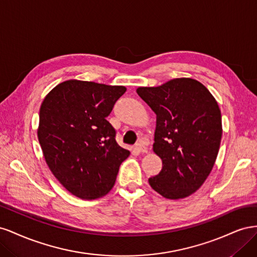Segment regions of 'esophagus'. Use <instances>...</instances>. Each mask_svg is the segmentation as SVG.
<instances>
[{"mask_svg": "<svg viewBox=\"0 0 257 257\" xmlns=\"http://www.w3.org/2000/svg\"><path fill=\"white\" fill-rule=\"evenodd\" d=\"M136 149H137L139 152H143V153L148 152V148H147L144 144H137V145H136Z\"/></svg>", "mask_w": 257, "mask_h": 257, "instance_id": "obj_1", "label": "esophagus"}]
</instances>
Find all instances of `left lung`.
I'll return each mask as SVG.
<instances>
[{
	"instance_id": "left-lung-1",
	"label": "left lung",
	"mask_w": 257,
	"mask_h": 257,
	"mask_svg": "<svg viewBox=\"0 0 257 257\" xmlns=\"http://www.w3.org/2000/svg\"><path fill=\"white\" fill-rule=\"evenodd\" d=\"M137 93L157 114L153 151L163 167L149 184L168 199L191 195L205 182L219 152V105L204 84L191 78L142 87Z\"/></svg>"
}]
</instances>
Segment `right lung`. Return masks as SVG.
<instances>
[{
    "label": "right lung",
    "mask_w": 257,
    "mask_h": 257,
    "mask_svg": "<svg viewBox=\"0 0 257 257\" xmlns=\"http://www.w3.org/2000/svg\"><path fill=\"white\" fill-rule=\"evenodd\" d=\"M126 91L122 85L67 80L53 88L40 110L37 135L52 174L73 195L95 199L111 190L130 151L107 121Z\"/></svg>",
    "instance_id": "add662e5"
}]
</instances>
